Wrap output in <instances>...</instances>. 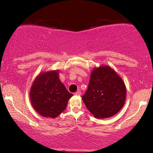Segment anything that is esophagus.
<instances>
[{
	"label": "esophagus",
	"instance_id": "obj_1",
	"mask_svg": "<svg viewBox=\"0 0 153 153\" xmlns=\"http://www.w3.org/2000/svg\"><path fill=\"white\" fill-rule=\"evenodd\" d=\"M81 91H77V92H76V93H74V95H76V96H80L81 95Z\"/></svg>",
	"mask_w": 153,
	"mask_h": 153
}]
</instances>
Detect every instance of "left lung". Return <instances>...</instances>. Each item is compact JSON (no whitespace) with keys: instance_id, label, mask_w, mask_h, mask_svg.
I'll return each instance as SVG.
<instances>
[{"instance_id":"1","label":"left lung","mask_w":153,"mask_h":153,"mask_svg":"<svg viewBox=\"0 0 153 153\" xmlns=\"http://www.w3.org/2000/svg\"><path fill=\"white\" fill-rule=\"evenodd\" d=\"M126 94V86L120 75L110 66L102 65L92 70L82 100L94 117L108 118L123 107Z\"/></svg>"}]
</instances>
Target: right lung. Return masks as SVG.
<instances>
[{
  "instance_id": "right-lung-1",
  "label": "right lung",
  "mask_w": 153,
  "mask_h": 153,
  "mask_svg": "<svg viewBox=\"0 0 153 153\" xmlns=\"http://www.w3.org/2000/svg\"><path fill=\"white\" fill-rule=\"evenodd\" d=\"M58 73V70L40 72L30 87L31 104L36 112L45 118L58 117L73 96L60 81Z\"/></svg>"
}]
</instances>
